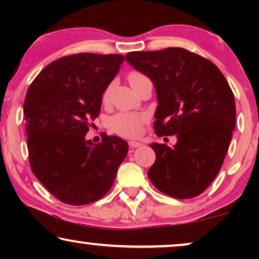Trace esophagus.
I'll return each instance as SVG.
<instances>
[{"instance_id":"obj_1","label":"esophagus","mask_w":259,"mask_h":259,"mask_svg":"<svg viewBox=\"0 0 259 259\" xmlns=\"http://www.w3.org/2000/svg\"><path fill=\"white\" fill-rule=\"evenodd\" d=\"M141 145H143V144L138 143V141H130V143H128V146H130L131 148H137V147H140Z\"/></svg>"}]
</instances>
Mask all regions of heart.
<instances>
[{
    "label": "heart",
    "instance_id": "obj_1",
    "mask_svg": "<svg viewBox=\"0 0 259 259\" xmlns=\"http://www.w3.org/2000/svg\"><path fill=\"white\" fill-rule=\"evenodd\" d=\"M145 75L139 72H132L128 74L127 80L131 86H133L137 81L143 79ZM109 95H111V87H107L102 94V102H108ZM147 121V116L139 113H118L113 116L109 121V127L112 132L118 134L123 138H137L140 136L141 131L144 128V125Z\"/></svg>",
    "mask_w": 259,
    "mask_h": 259
}]
</instances>
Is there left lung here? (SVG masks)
I'll list each match as a JSON object with an SVG mask.
<instances>
[{
	"instance_id": "1",
	"label": "left lung",
	"mask_w": 259,
	"mask_h": 259,
	"mask_svg": "<svg viewBox=\"0 0 259 259\" xmlns=\"http://www.w3.org/2000/svg\"><path fill=\"white\" fill-rule=\"evenodd\" d=\"M126 60L154 83L158 97L154 131L175 136L173 147L152 144V184L169 197L199 196L221 171L236 125L235 97L210 60L184 48L132 52Z\"/></svg>"
}]
</instances>
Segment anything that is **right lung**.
Segmentation results:
<instances>
[{
  "label": "right lung",
  "instance_id": "right-lung-1",
  "mask_svg": "<svg viewBox=\"0 0 259 259\" xmlns=\"http://www.w3.org/2000/svg\"><path fill=\"white\" fill-rule=\"evenodd\" d=\"M125 56L79 53L60 58L38 73L23 105L28 158L40 183L62 203L86 205L114 183L128 145L115 136L86 140L102 94Z\"/></svg>",
  "mask_w": 259,
  "mask_h": 259
}]
</instances>
